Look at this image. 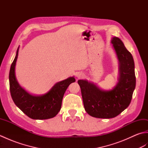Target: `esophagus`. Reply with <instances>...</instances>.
Here are the masks:
<instances>
[{"mask_svg":"<svg viewBox=\"0 0 148 148\" xmlns=\"http://www.w3.org/2000/svg\"><path fill=\"white\" fill-rule=\"evenodd\" d=\"M76 77L78 78V79H79V78H81L83 77V74L82 72H77L76 74Z\"/></svg>","mask_w":148,"mask_h":148,"instance_id":"esophagus-1","label":"esophagus"}]
</instances>
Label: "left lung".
Returning <instances> with one entry per match:
<instances>
[{
	"label": "left lung",
	"instance_id": "left-lung-1",
	"mask_svg": "<svg viewBox=\"0 0 148 148\" xmlns=\"http://www.w3.org/2000/svg\"><path fill=\"white\" fill-rule=\"evenodd\" d=\"M111 43L119 61L118 82L111 90H102L86 80H78L84 109L98 118H112L128 108L136 88V78L133 56L118 37Z\"/></svg>",
	"mask_w": 148,
	"mask_h": 148
}]
</instances>
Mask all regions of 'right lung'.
I'll use <instances>...</instances> for the list:
<instances>
[{"instance_id":"obj_1","label":"right lung","mask_w":148,"mask_h":148,"mask_svg":"<svg viewBox=\"0 0 148 148\" xmlns=\"http://www.w3.org/2000/svg\"><path fill=\"white\" fill-rule=\"evenodd\" d=\"M19 47L16 55L12 62L9 71V88L12 100L29 118L34 119L52 118L60 111L63 97L70 84L76 81L74 77L56 83L48 93L42 95H33L20 86L15 76V66L18 55Z\"/></svg>"}]
</instances>
